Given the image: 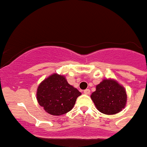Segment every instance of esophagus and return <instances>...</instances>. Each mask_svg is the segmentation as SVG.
I'll return each mask as SVG.
<instances>
[{
  "instance_id": "obj_1",
  "label": "esophagus",
  "mask_w": 147,
  "mask_h": 147,
  "mask_svg": "<svg viewBox=\"0 0 147 147\" xmlns=\"http://www.w3.org/2000/svg\"><path fill=\"white\" fill-rule=\"evenodd\" d=\"M83 92L86 94V95H90V90H89V89H86V90H85L84 91H83Z\"/></svg>"
}]
</instances>
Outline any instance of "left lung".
Instances as JSON below:
<instances>
[{
  "mask_svg": "<svg viewBox=\"0 0 147 147\" xmlns=\"http://www.w3.org/2000/svg\"><path fill=\"white\" fill-rule=\"evenodd\" d=\"M91 98L98 111L105 115H115L122 111L127 104L126 90L115 79H104L96 86Z\"/></svg>",
  "mask_w": 147,
  "mask_h": 147,
  "instance_id": "left-lung-1",
  "label": "left lung"
}]
</instances>
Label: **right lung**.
I'll list each match as a JSON object with an SVG mask.
<instances>
[{
	"label": "right lung",
	"mask_w": 147,
	"mask_h": 147,
	"mask_svg": "<svg viewBox=\"0 0 147 147\" xmlns=\"http://www.w3.org/2000/svg\"><path fill=\"white\" fill-rule=\"evenodd\" d=\"M81 92L70 85L64 75L53 74L38 85L36 98L38 104L51 115H62L74 108Z\"/></svg>",
	"instance_id": "add662e5"
}]
</instances>
